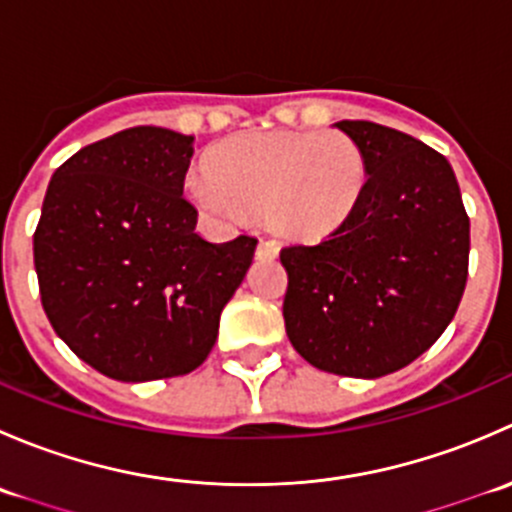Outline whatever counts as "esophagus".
Masks as SVG:
<instances>
[{"label":"esophagus","mask_w":512,"mask_h":512,"mask_svg":"<svg viewBox=\"0 0 512 512\" xmlns=\"http://www.w3.org/2000/svg\"><path fill=\"white\" fill-rule=\"evenodd\" d=\"M277 252H280L277 242L260 240V245H257V260H275Z\"/></svg>","instance_id":"1"}]
</instances>
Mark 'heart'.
<instances>
[{
  "label": "heart",
  "mask_w": 512,
  "mask_h": 512,
  "mask_svg": "<svg viewBox=\"0 0 512 512\" xmlns=\"http://www.w3.org/2000/svg\"><path fill=\"white\" fill-rule=\"evenodd\" d=\"M185 180L190 200L220 223L265 210L272 230L319 240L347 223L366 188V158L347 133L250 131L210 151Z\"/></svg>",
  "instance_id": "1"
}]
</instances>
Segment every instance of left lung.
<instances>
[{
  "instance_id": "8db88e82",
  "label": "left lung",
  "mask_w": 512,
  "mask_h": 512,
  "mask_svg": "<svg viewBox=\"0 0 512 512\" xmlns=\"http://www.w3.org/2000/svg\"><path fill=\"white\" fill-rule=\"evenodd\" d=\"M366 158L359 205L314 245L280 252L292 347L317 369L379 379L451 324L468 280L471 223L451 163L371 121H339Z\"/></svg>"
}]
</instances>
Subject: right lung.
<instances>
[{"mask_svg": "<svg viewBox=\"0 0 512 512\" xmlns=\"http://www.w3.org/2000/svg\"><path fill=\"white\" fill-rule=\"evenodd\" d=\"M193 136L136 126L74 153L46 188L34 267L51 327L116 381L198 369L257 240L215 245L183 198Z\"/></svg>", "mask_w": 512, "mask_h": 512, "instance_id": "add662e5", "label": "right lung"}]
</instances>
